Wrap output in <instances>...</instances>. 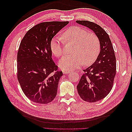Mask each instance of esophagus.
<instances>
[{
	"instance_id": "1",
	"label": "esophagus",
	"mask_w": 132,
	"mask_h": 132,
	"mask_svg": "<svg viewBox=\"0 0 132 132\" xmlns=\"http://www.w3.org/2000/svg\"><path fill=\"white\" fill-rule=\"evenodd\" d=\"M63 74H68L70 73V71L68 70H63Z\"/></svg>"
}]
</instances>
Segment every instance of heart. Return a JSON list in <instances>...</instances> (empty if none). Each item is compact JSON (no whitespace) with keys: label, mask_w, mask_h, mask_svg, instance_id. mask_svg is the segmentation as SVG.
Returning a JSON list of instances; mask_svg holds the SVG:
<instances>
[{"label":"heart","mask_w":132,"mask_h":132,"mask_svg":"<svg viewBox=\"0 0 132 132\" xmlns=\"http://www.w3.org/2000/svg\"><path fill=\"white\" fill-rule=\"evenodd\" d=\"M62 37L55 36L50 42L52 53L58 58L64 54V41L74 44L71 52L72 54L64 57L59 62V65L62 69L70 70L78 68L82 64L91 65L98 56L101 44L96 34L89 33L80 27L71 26L64 31Z\"/></svg>","instance_id":"b5f03b06"}]
</instances>
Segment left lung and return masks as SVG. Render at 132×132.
Listing matches in <instances>:
<instances>
[{
  "instance_id": "left-lung-1",
  "label": "left lung",
  "mask_w": 132,
  "mask_h": 132,
  "mask_svg": "<svg viewBox=\"0 0 132 132\" xmlns=\"http://www.w3.org/2000/svg\"><path fill=\"white\" fill-rule=\"evenodd\" d=\"M76 22L93 30L100 41V52L97 59L84 70V73L77 85L78 94L84 101L95 102L104 98L112 89L116 59L109 36L100 26L89 21Z\"/></svg>"
}]
</instances>
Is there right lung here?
<instances>
[{
	"mask_svg": "<svg viewBox=\"0 0 132 132\" xmlns=\"http://www.w3.org/2000/svg\"><path fill=\"white\" fill-rule=\"evenodd\" d=\"M68 21L43 22L28 31L21 41L17 56V77L26 97L47 104L56 96L63 75L52 58L51 39Z\"/></svg>",
	"mask_w": 132,
	"mask_h": 132,
	"instance_id": "right-lung-1",
	"label": "right lung"
}]
</instances>
